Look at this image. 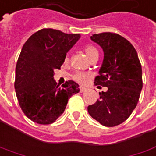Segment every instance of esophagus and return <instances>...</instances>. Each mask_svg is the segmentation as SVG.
Masks as SVG:
<instances>
[{
  "label": "esophagus",
  "instance_id": "1",
  "mask_svg": "<svg viewBox=\"0 0 156 156\" xmlns=\"http://www.w3.org/2000/svg\"><path fill=\"white\" fill-rule=\"evenodd\" d=\"M86 90H87V89H86L85 87H80V88H79V91H80V92H84V91H85Z\"/></svg>",
  "mask_w": 156,
  "mask_h": 156
}]
</instances>
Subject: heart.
Masks as SVG:
<instances>
[{
  "label": "heart",
  "instance_id": "b5f03b06",
  "mask_svg": "<svg viewBox=\"0 0 156 156\" xmlns=\"http://www.w3.org/2000/svg\"><path fill=\"white\" fill-rule=\"evenodd\" d=\"M84 51H85V53L86 54V56L89 58V59H91V58L96 57V56H98V50H97L94 46L91 45V44H87V45L84 46ZM68 61H69V57H68V55H66L65 58V63H67ZM72 78H73V79H74L75 81H77L79 84L85 85V84H86V83L89 81L90 76H89V74L86 73V72L78 71V72H76V73L73 75Z\"/></svg>",
  "mask_w": 156,
  "mask_h": 156
}]
</instances>
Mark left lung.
Returning <instances> with one entry per match:
<instances>
[{
    "label": "left lung",
    "mask_w": 156,
    "mask_h": 156,
    "mask_svg": "<svg viewBox=\"0 0 156 156\" xmlns=\"http://www.w3.org/2000/svg\"><path fill=\"white\" fill-rule=\"evenodd\" d=\"M91 39L103 49L104 60L94 85L106 86L87 110L105 126L124 122L136 107L142 89V71L132 44L116 33L94 34Z\"/></svg>",
    "instance_id": "left-lung-1"
}]
</instances>
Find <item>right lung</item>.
I'll list each match as a JSON object with an SVG mask.
<instances>
[{"mask_svg": "<svg viewBox=\"0 0 156 156\" xmlns=\"http://www.w3.org/2000/svg\"><path fill=\"white\" fill-rule=\"evenodd\" d=\"M80 38L53 29L34 33L23 46L16 67L15 89L24 114L32 121L48 125L64 112L68 99L79 91V85L66 81L62 87L54 80L66 53Z\"/></svg>", "mask_w": 156, "mask_h": 156, "instance_id": "add662e5", "label": "right lung"}]
</instances>
